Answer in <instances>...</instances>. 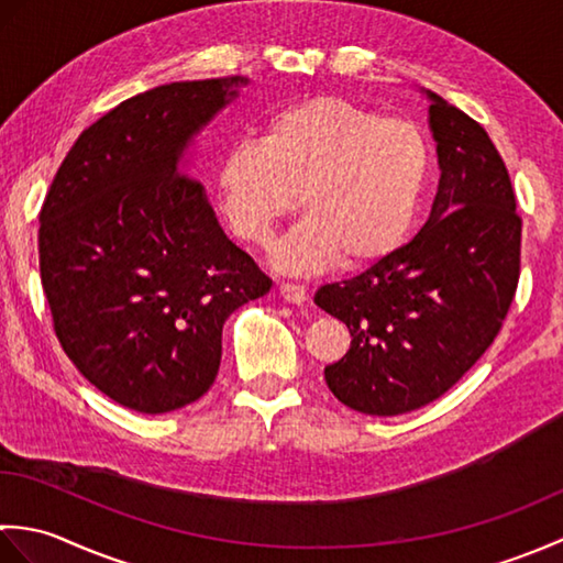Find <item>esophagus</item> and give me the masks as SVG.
I'll return each mask as SVG.
<instances>
[{"instance_id": "esophagus-1", "label": "esophagus", "mask_w": 563, "mask_h": 563, "mask_svg": "<svg viewBox=\"0 0 563 563\" xmlns=\"http://www.w3.org/2000/svg\"><path fill=\"white\" fill-rule=\"evenodd\" d=\"M280 297L285 302H292V305H302L309 300V292L305 285H295V283H283L280 285Z\"/></svg>"}]
</instances>
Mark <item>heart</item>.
Segmentation results:
<instances>
[{"mask_svg":"<svg viewBox=\"0 0 563 563\" xmlns=\"http://www.w3.org/2000/svg\"><path fill=\"white\" fill-rule=\"evenodd\" d=\"M430 150L418 125L341 97H312L266 118L258 142L224 154L218 190L232 230L266 246L285 214L307 218L273 249L288 275L357 268L391 256L411 234Z\"/></svg>","mask_w":563,"mask_h":563,"instance_id":"1","label":"heart"}]
</instances>
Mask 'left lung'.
Masks as SVG:
<instances>
[{"instance_id": "1", "label": "left lung", "mask_w": 563, "mask_h": 563, "mask_svg": "<svg viewBox=\"0 0 563 563\" xmlns=\"http://www.w3.org/2000/svg\"><path fill=\"white\" fill-rule=\"evenodd\" d=\"M421 93L440 169L426 224L391 256L314 295L351 331L349 353L324 367L327 385L369 416L442 397L494 343L520 275L522 222L504 159L479 123Z\"/></svg>"}]
</instances>
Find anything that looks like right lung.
Instances as JSON below:
<instances>
[{
    "instance_id": "obj_1",
    "label": "right lung",
    "mask_w": 563,
    "mask_h": 563,
    "mask_svg": "<svg viewBox=\"0 0 563 563\" xmlns=\"http://www.w3.org/2000/svg\"><path fill=\"white\" fill-rule=\"evenodd\" d=\"M246 77L172 81L77 137L41 210V280L55 333L93 387L140 413L206 394L222 327L271 278L218 222L190 172L196 140Z\"/></svg>"
}]
</instances>
